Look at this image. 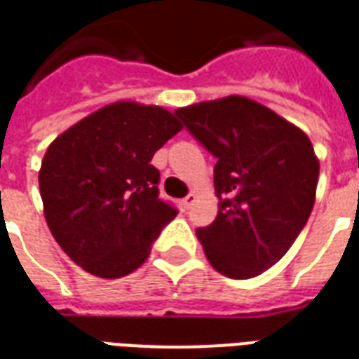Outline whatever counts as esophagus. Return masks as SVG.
Segmentation results:
<instances>
[{
  "label": "esophagus",
  "mask_w": 359,
  "mask_h": 359,
  "mask_svg": "<svg viewBox=\"0 0 359 359\" xmlns=\"http://www.w3.org/2000/svg\"><path fill=\"white\" fill-rule=\"evenodd\" d=\"M194 201H196V194H188L187 198L182 200V205H184V209H190L194 205Z\"/></svg>",
  "instance_id": "esophagus-1"
}]
</instances>
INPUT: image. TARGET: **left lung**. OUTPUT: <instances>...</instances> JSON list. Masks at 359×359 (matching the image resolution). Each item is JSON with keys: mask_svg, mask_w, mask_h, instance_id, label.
<instances>
[{"mask_svg": "<svg viewBox=\"0 0 359 359\" xmlns=\"http://www.w3.org/2000/svg\"><path fill=\"white\" fill-rule=\"evenodd\" d=\"M217 158L219 213L198 228L209 264L247 280L274 266L306 224L316 201L320 161L306 133L240 95L175 110Z\"/></svg>", "mask_w": 359, "mask_h": 359, "instance_id": "1", "label": "left lung"}]
</instances>
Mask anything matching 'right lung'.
Segmentation results:
<instances>
[{
	"mask_svg": "<svg viewBox=\"0 0 359 359\" xmlns=\"http://www.w3.org/2000/svg\"><path fill=\"white\" fill-rule=\"evenodd\" d=\"M180 129L161 106L118 100L49 144L38 177L45 220L85 272L106 280L135 272L177 217L159 200V171L150 161Z\"/></svg>",
	"mask_w": 359,
	"mask_h": 359,
	"instance_id": "obj_1",
	"label": "right lung"
}]
</instances>
